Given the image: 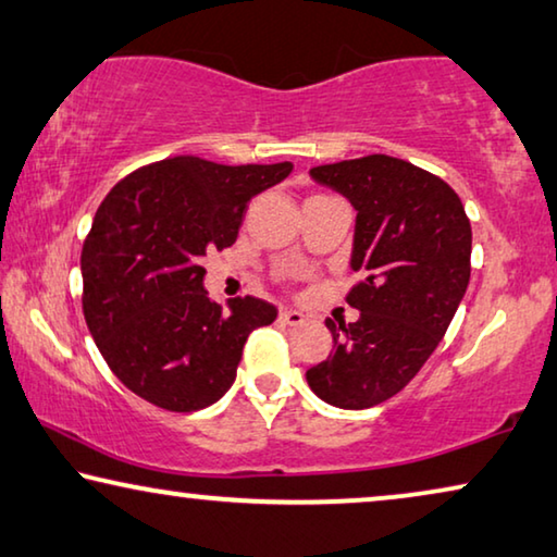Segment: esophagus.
<instances>
[{"mask_svg":"<svg viewBox=\"0 0 557 557\" xmlns=\"http://www.w3.org/2000/svg\"><path fill=\"white\" fill-rule=\"evenodd\" d=\"M278 319H281V324H286V326H298V324H304V321H306L304 313L296 311V309H281Z\"/></svg>","mask_w":557,"mask_h":557,"instance_id":"obj_1","label":"esophagus"}]
</instances>
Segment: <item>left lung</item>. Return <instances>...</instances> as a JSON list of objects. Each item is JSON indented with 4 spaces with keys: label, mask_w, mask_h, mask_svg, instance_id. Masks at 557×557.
Segmentation results:
<instances>
[{
    "label": "left lung",
    "mask_w": 557,
    "mask_h": 557,
    "mask_svg": "<svg viewBox=\"0 0 557 557\" xmlns=\"http://www.w3.org/2000/svg\"><path fill=\"white\" fill-rule=\"evenodd\" d=\"M357 208L346 304L334 349L306 372L317 397L342 409L382 405L412 382L445 336L470 284L472 228L462 200L430 171L392 156L311 168Z\"/></svg>",
    "instance_id": "obj_1"
}]
</instances>
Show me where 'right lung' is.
<instances>
[{
    "mask_svg": "<svg viewBox=\"0 0 557 557\" xmlns=\"http://www.w3.org/2000/svg\"><path fill=\"white\" fill-rule=\"evenodd\" d=\"M292 163L223 165L198 156L143 165L95 213L83 246V311L110 372L168 412H198L231 389L248 334L276 306L203 288L206 251L236 244L253 196Z\"/></svg>",
    "mask_w": 557,
    "mask_h": 557,
    "instance_id": "1",
    "label": "right lung"
}]
</instances>
